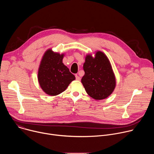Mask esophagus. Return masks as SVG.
<instances>
[{"instance_id":"esophagus-1","label":"esophagus","mask_w":154,"mask_h":154,"mask_svg":"<svg viewBox=\"0 0 154 154\" xmlns=\"http://www.w3.org/2000/svg\"><path fill=\"white\" fill-rule=\"evenodd\" d=\"M75 79L77 80H80V77L78 75H75Z\"/></svg>"}]
</instances>
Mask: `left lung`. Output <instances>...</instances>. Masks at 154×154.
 Listing matches in <instances>:
<instances>
[{
    "instance_id": "obj_1",
    "label": "left lung",
    "mask_w": 154,
    "mask_h": 154,
    "mask_svg": "<svg viewBox=\"0 0 154 154\" xmlns=\"http://www.w3.org/2000/svg\"><path fill=\"white\" fill-rule=\"evenodd\" d=\"M83 67L85 75L81 82L88 94L97 100L112 94L116 87V78L111 63L104 53L97 51L94 57L87 55Z\"/></svg>"
}]
</instances>
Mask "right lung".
I'll list each match as a JSON object with an SVG mask.
<instances>
[{
	"instance_id": "add662e5",
	"label": "right lung",
	"mask_w": 154,
	"mask_h": 154,
	"mask_svg": "<svg viewBox=\"0 0 154 154\" xmlns=\"http://www.w3.org/2000/svg\"><path fill=\"white\" fill-rule=\"evenodd\" d=\"M64 54L48 49L41 59L38 80L42 91L49 96H57L67 88L75 76L63 64Z\"/></svg>"
}]
</instances>
